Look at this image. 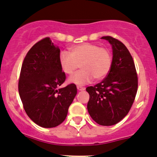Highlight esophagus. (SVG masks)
Instances as JSON below:
<instances>
[{"instance_id":"obj_1","label":"esophagus","mask_w":157,"mask_h":157,"mask_svg":"<svg viewBox=\"0 0 157 157\" xmlns=\"http://www.w3.org/2000/svg\"><path fill=\"white\" fill-rule=\"evenodd\" d=\"M77 90H80V91H82V90H84L85 88L83 87V86H77Z\"/></svg>"}]
</instances>
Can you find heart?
Here are the masks:
<instances>
[{
  "label": "heart",
  "mask_w": 157,
  "mask_h": 157,
  "mask_svg": "<svg viewBox=\"0 0 157 157\" xmlns=\"http://www.w3.org/2000/svg\"><path fill=\"white\" fill-rule=\"evenodd\" d=\"M59 64L64 74L72 75L79 64L82 70L69 79L71 83L84 85L93 78L99 80L106 77L112 64V56L108 48L96 44L82 43L71 48V53L63 51L59 55Z\"/></svg>",
  "instance_id": "1"
}]
</instances>
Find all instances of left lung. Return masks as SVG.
<instances>
[{"mask_svg": "<svg viewBox=\"0 0 157 157\" xmlns=\"http://www.w3.org/2000/svg\"><path fill=\"white\" fill-rule=\"evenodd\" d=\"M102 39L112 45V67L102 82L86 87L90 94L87 109L97 124L110 126L119 122L129 112L137 94L138 80L134 60L125 45L112 36Z\"/></svg>", "mask_w": 157, "mask_h": 157, "instance_id": "left-lung-1", "label": "left lung"}]
</instances>
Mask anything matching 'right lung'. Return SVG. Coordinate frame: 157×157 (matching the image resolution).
<instances>
[{"instance_id": "obj_1", "label": "right lung", "mask_w": 157, "mask_h": 157, "mask_svg": "<svg viewBox=\"0 0 157 157\" xmlns=\"http://www.w3.org/2000/svg\"><path fill=\"white\" fill-rule=\"evenodd\" d=\"M59 55V48L46 37L29 49L20 71L18 90L23 108L30 119L42 128L61 124L77 95L74 83L58 89L66 79Z\"/></svg>"}]
</instances>
